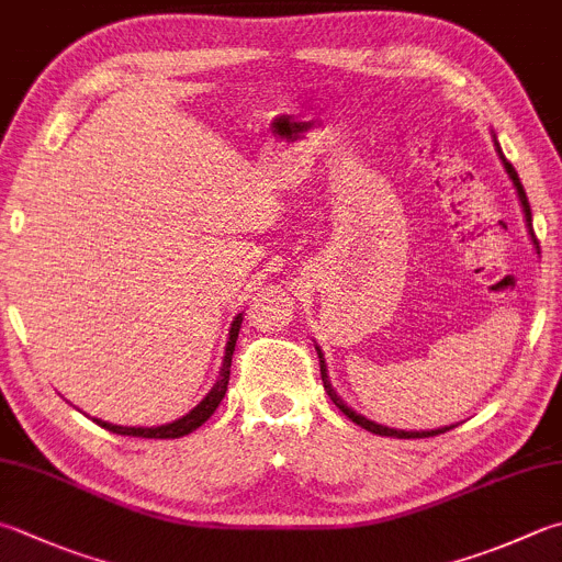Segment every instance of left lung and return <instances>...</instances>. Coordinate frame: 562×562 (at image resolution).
I'll return each mask as SVG.
<instances>
[{
  "mask_svg": "<svg viewBox=\"0 0 562 562\" xmlns=\"http://www.w3.org/2000/svg\"><path fill=\"white\" fill-rule=\"evenodd\" d=\"M494 146H496V154H499V158H502V164H504V168H506V173H509V178H512V183H514V188H516V193H518V200H521V207H524V217H526V225H528V232H531V239H533V245H538L536 241V235H533V227H531V205H528V198H526V190H524V186H521V181H518V173H516V168L506 161L504 158V154H502V149H499V144H496V139H494ZM538 249V247H536ZM317 349V357H321V376H323V386H325V391H327V396L333 398V404L340 408L345 416L352 420V423H357V426H362L364 430H369V432H376V436H389V438H432V436H440V432H446V430H450V428H454V426H446V428H438V430H396V428H386V426H379V423H374V420H369V418H364V416H359L357 411H352L349 408L345 401L337 396V391L333 389V384H330V379H327V367H325V357H323V352H321V347H315Z\"/></svg>",
  "mask_w": 562,
  "mask_h": 562,
  "instance_id": "left-lung-1",
  "label": "left lung"
}]
</instances>
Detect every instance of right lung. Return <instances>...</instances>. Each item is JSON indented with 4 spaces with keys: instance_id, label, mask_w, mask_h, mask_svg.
<instances>
[{
    "instance_id": "1",
    "label": "right lung",
    "mask_w": 562,
    "mask_h": 562,
    "mask_svg": "<svg viewBox=\"0 0 562 562\" xmlns=\"http://www.w3.org/2000/svg\"><path fill=\"white\" fill-rule=\"evenodd\" d=\"M239 325H241V313L232 321L229 327V337H227V347H225V359H222L220 367V379L215 381V386L210 389V394L200 401V404L186 413L183 418H178L173 423H166V426H156V428H132V426H112L108 420L92 418L98 426H102L104 430L116 432V436H132V438H161V440H171V438H183L188 432H193L195 428L203 426V423L213 416L215 408L220 406V401L225 398V391L229 384V367H232V355H235V345L239 337Z\"/></svg>"
}]
</instances>
